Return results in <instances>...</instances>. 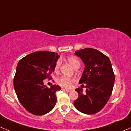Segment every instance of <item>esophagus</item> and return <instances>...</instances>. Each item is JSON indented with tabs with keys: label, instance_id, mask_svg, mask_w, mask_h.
<instances>
[{
	"label": "esophagus",
	"instance_id": "1",
	"mask_svg": "<svg viewBox=\"0 0 131 131\" xmlns=\"http://www.w3.org/2000/svg\"><path fill=\"white\" fill-rule=\"evenodd\" d=\"M64 91H67V92H70L71 91V90H70V89H64Z\"/></svg>",
	"mask_w": 131,
	"mask_h": 131
}]
</instances>
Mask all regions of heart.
I'll use <instances>...</instances> for the list:
<instances>
[{"label":"heart","mask_w":131,"mask_h":131,"mask_svg":"<svg viewBox=\"0 0 131 131\" xmlns=\"http://www.w3.org/2000/svg\"><path fill=\"white\" fill-rule=\"evenodd\" d=\"M67 60H68V61L70 63V64H71L74 68H77V67H80V61H79L77 57H74V56H70V57H68V58H67ZM60 64H61V62H60V60L57 61V63H56L55 64V67H54V70H55V71H57L59 69V68H60ZM73 81V79L67 77H61L58 80V83L59 85H60L61 86L64 88H68L71 86V82Z\"/></svg>","instance_id":"heart-1"}]
</instances>
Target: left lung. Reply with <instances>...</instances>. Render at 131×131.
I'll return each mask as SVG.
<instances>
[{
  "mask_svg": "<svg viewBox=\"0 0 131 131\" xmlns=\"http://www.w3.org/2000/svg\"><path fill=\"white\" fill-rule=\"evenodd\" d=\"M74 54L84 64L79 83L86 84V89L85 93L81 88L76 89L78 97L74 105L84 114H95L104 107L112 94L115 77L111 63L107 56L94 48L77 50Z\"/></svg>",
  "mask_w": 131,
  "mask_h": 131,
  "instance_id": "obj_1",
  "label": "left lung"
}]
</instances>
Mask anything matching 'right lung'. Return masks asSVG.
<instances>
[{
    "label": "right lung",
    "mask_w": 131,
    "mask_h": 131,
    "mask_svg": "<svg viewBox=\"0 0 131 131\" xmlns=\"http://www.w3.org/2000/svg\"><path fill=\"white\" fill-rule=\"evenodd\" d=\"M60 56L57 53L40 51L32 53L18 61L14 80L15 93L20 103L27 111L41 116L49 113L57 103L56 91L61 87L44 85L43 80L50 74Z\"/></svg>",
    "instance_id": "obj_1"
}]
</instances>
